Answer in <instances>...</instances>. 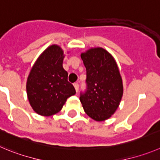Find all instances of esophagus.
<instances>
[{"label": "esophagus", "mask_w": 160, "mask_h": 160, "mask_svg": "<svg viewBox=\"0 0 160 160\" xmlns=\"http://www.w3.org/2000/svg\"><path fill=\"white\" fill-rule=\"evenodd\" d=\"M73 85H74V88H75L76 89V92H78L79 91V83H73Z\"/></svg>", "instance_id": "34e87169"}]
</instances>
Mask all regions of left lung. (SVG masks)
<instances>
[{
	"mask_svg": "<svg viewBox=\"0 0 160 160\" xmlns=\"http://www.w3.org/2000/svg\"><path fill=\"white\" fill-rule=\"evenodd\" d=\"M86 71L87 88L80 100L85 113L97 122L110 118L118 107L123 84L118 67L110 53L101 47L82 53Z\"/></svg>",
	"mask_w": 160,
	"mask_h": 160,
	"instance_id": "obj_1",
	"label": "left lung"
}]
</instances>
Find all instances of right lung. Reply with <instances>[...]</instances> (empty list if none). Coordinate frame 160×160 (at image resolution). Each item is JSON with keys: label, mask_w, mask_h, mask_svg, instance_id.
Masks as SVG:
<instances>
[{"label": "right lung", "mask_w": 160, "mask_h": 160, "mask_svg": "<svg viewBox=\"0 0 160 160\" xmlns=\"http://www.w3.org/2000/svg\"><path fill=\"white\" fill-rule=\"evenodd\" d=\"M64 52L60 46H49L33 65L27 81V94L37 114L51 116L62 109L67 98L75 95L62 66Z\"/></svg>", "instance_id": "obj_1"}]
</instances>
